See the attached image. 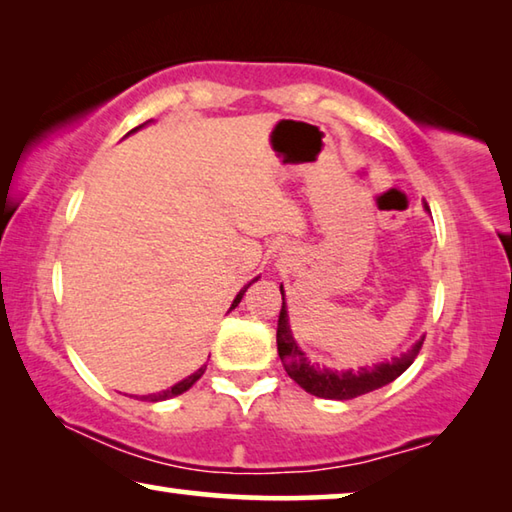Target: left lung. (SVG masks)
Listing matches in <instances>:
<instances>
[{"label":"left lung","instance_id":"8db88e82","mask_svg":"<svg viewBox=\"0 0 512 512\" xmlns=\"http://www.w3.org/2000/svg\"><path fill=\"white\" fill-rule=\"evenodd\" d=\"M282 293V309L280 320H277V354H280L282 366L287 370V375L296 381L300 388H305L307 393L323 397V400H354V397L366 395L370 391L391 384L402 372L411 366L418 357L422 348V341H415L409 350L402 352L400 357H393L391 361H381L375 366H366L359 370H334L320 363L309 361L305 352L300 350V345L293 339L291 325H289V311L287 302H284V289L280 284Z\"/></svg>","mask_w":512,"mask_h":512}]
</instances>
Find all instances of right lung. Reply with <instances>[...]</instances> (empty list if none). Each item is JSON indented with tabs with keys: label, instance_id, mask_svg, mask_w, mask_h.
Wrapping results in <instances>:
<instances>
[{
	"label": "right lung",
	"instance_id": "obj_1",
	"mask_svg": "<svg viewBox=\"0 0 512 512\" xmlns=\"http://www.w3.org/2000/svg\"><path fill=\"white\" fill-rule=\"evenodd\" d=\"M151 121V119H149ZM149 121H144V124L142 126H146V124H149ZM142 126H137V128H133V131L131 133H135V131H140V128ZM131 133H128V135H131ZM259 280V277H253V280H250L248 284H246V287L244 289H241L239 293H237V298L235 300H232V305H230V309H235L237 305H239V302H241V298H244V293L248 291V287H250V284H253V282H257ZM203 372H205V366L203 368H198L196 372H194V375H189V377H185L183 381H178V384H173L171 388H167V391H160V393H153V395H142L140 397V400L142 402H162V400H169V397H176V395H183L185 391H189V388H192L194 384H196V381L198 379H201L203 377Z\"/></svg>",
	"mask_w": 512,
	"mask_h": 512
}]
</instances>
